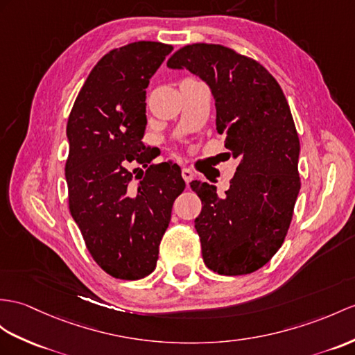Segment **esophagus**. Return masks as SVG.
<instances>
[{"label":"esophagus","mask_w":355,"mask_h":355,"mask_svg":"<svg viewBox=\"0 0 355 355\" xmlns=\"http://www.w3.org/2000/svg\"><path fill=\"white\" fill-rule=\"evenodd\" d=\"M182 178H184V180L187 182V185L191 182V180L194 179V171L191 170V168H188V167H184L182 168Z\"/></svg>","instance_id":"esophagus-1"}]
</instances>
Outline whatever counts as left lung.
Instances as JSON below:
<instances>
[{"label":"left lung","instance_id":"1","mask_svg":"<svg viewBox=\"0 0 355 355\" xmlns=\"http://www.w3.org/2000/svg\"><path fill=\"white\" fill-rule=\"evenodd\" d=\"M167 66L187 69L207 84L217 110V131L238 159L224 196L193 180L202 212L194 220L202 256L223 275L257 271L279 252L300 193V140L279 83L254 60L221 45L194 43Z\"/></svg>","mask_w":355,"mask_h":355}]
</instances>
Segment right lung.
I'll use <instances>...</instances> for the list:
<instances>
[{"mask_svg":"<svg viewBox=\"0 0 355 355\" xmlns=\"http://www.w3.org/2000/svg\"><path fill=\"white\" fill-rule=\"evenodd\" d=\"M173 46L134 42L103 55L73 103L66 135L69 209L107 274L138 280L157 266L176 197L185 189L173 161L146 148V89ZM129 163L148 170L133 178ZM138 170V168H135Z\"/></svg>","mask_w":355,"mask_h":355,"instance_id":"1","label":"right lung"}]
</instances>
